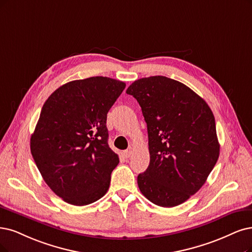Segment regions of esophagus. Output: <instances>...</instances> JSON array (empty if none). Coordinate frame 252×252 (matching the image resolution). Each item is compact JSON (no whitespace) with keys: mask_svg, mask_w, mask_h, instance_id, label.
Returning <instances> with one entry per match:
<instances>
[{"mask_svg":"<svg viewBox=\"0 0 252 252\" xmlns=\"http://www.w3.org/2000/svg\"><path fill=\"white\" fill-rule=\"evenodd\" d=\"M123 155H124V157H126V158H129L132 156V151L131 150H126V151H125L124 153H123Z\"/></svg>","mask_w":252,"mask_h":252,"instance_id":"esophagus-1","label":"esophagus"}]
</instances>
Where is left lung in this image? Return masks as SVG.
I'll return each mask as SVG.
<instances>
[{"instance_id":"1","label":"left lung","mask_w":252,"mask_h":252,"mask_svg":"<svg viewBox=\"0 0 252 252\" xmlns=\"http://www.w3.org/2000/svg\"><path fill=\"white\" fill-rule=\"evenodd\" d=\"M126 93L147 125L151 160L138 187L157 206H179L202 187L219 158L213 112L185 84L163 76L139 79Z\"/></svg>"}]
</instances>
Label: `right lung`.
Masks as SVG:
<instances>
[{
    "mask_svg": "<svg viewBox=\"0 0 252 252\" xmlns=\"http://www.w3.org/2000/svg\"><path fill=\"white\" fill-rule=\"evenodd\" d=\"M126 83L91 77L64 84L45 100L31 136L35 164L65 202L87 206L107 193L119 163L108 144L107 114Z\"/></svg>",
    "mask_w": 252,
    "mask_h": 252,
    "instance_id": "add662e5",
    "label": "right lung"
}]
</instances>
